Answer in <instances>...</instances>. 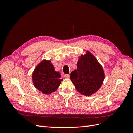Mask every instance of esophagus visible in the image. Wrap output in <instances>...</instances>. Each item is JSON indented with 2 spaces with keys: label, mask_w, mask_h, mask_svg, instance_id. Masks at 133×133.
I'll return each instance as SVG.
<instances>
[{
  "label": "esophagus",
  "mask_w": 133,
  "mask_h": 133,
  "mask_svg": "<svg viewBox=\"0 0 133 133\" xmlns=\"http://www.w3.org/2000/svg\"><path fill=\"white\" fill-rule=\"evenodd\" d=\"M69 76H70L69 74H65V75H64V78H69Z\"/></svg>",
  "instance_id": "1"
}]
</instances>
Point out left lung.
Wrapping results in <instances>:
<instances>
[{
  "label": "left lung",
  "mask_w": 133,
  "mask_h": 133,
  "mask_svg": "<svg viewBox=\"0 0 133 133\" xmlns=\"http://www.w3.org/2000/svg\"><path fill=\"white\" fill-rule=\"evenodd\" d=\"M77 69L70 74V80L80 94L90 96L97 91L102 86L105 75L102 65L94 56L87 51L80 56Z\"/></svg>",
  "instance_id": "obj_1"
}]
</instances>
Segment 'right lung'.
<instances>
[{"label":"right lung","instance_id":"1","mask_svg":"<svg viewBox=\"0 0 133 133\" xmlns=\"http://www.w3.org/2000/svg\"><path fill=\"white\" fill-rule=\"evenodd\" d=\"M55 71L50 60H43L36 66L32 74L34 87L43 94H49L58 88L63 79Z\"/></svg>","mask_w":133,"mask_h":133}]
</instances>
